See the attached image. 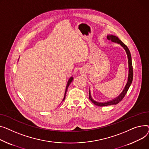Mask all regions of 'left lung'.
Segmentation results:
<instances>
[{
  "mask_svg": "<svg viewBox=\"0 0 149 149\" xmlns=\"http://www.w3.org/2000/svg\"><path fill=\"white\" fill-rule=\"evenodd\" d=\"M107 38L112 42H114L116 43L119 44V45H120L125 50L127 56V58H128V65H129L128 79H127V84L125 87L123 91L121 92V93L117 97L112 99V100H110V101H108L107 102H96V101L94 100L91 97L90 90H89V99H90V100L94 104H95V105H97L98 107H104V106L112 105V104H118L120 102H121L122 100V99L124 98V97L126 94L131 84H132V80H133V68H132V58H131L130 52L128 47L117 37H116L115 36H113V35H109V36H107Z\"/></svg>",
  "mask_w": 149,
  "mask_h": 149,
  "instance_id": "8db88e82",
  "label": "left lung"
}]
</instances>
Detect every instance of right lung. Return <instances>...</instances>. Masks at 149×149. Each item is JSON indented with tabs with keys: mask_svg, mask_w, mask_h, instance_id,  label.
I'll use <instances>...</instances> for the list:
<instances>
[{
	"mask_svg": "<svg viewBox=\"0 0 149 149\" xmlns=\"http://www.w3.org/2000/svg\"><path fill=\"white\" fill-rule=\"evenodd\" d=\"M73 77H71L69 79L68 81V82H67V86H66V89H65V95H64V99H63V101H64V99H65V94H66V93H67V88H68V86L70 85V84H71V82L73 81Z\"/></svg>",
	"mask_w": 149,
	"mask_h": 149,
	"instance_id": "1",
	"label": "right lung"
}]
</instances>
